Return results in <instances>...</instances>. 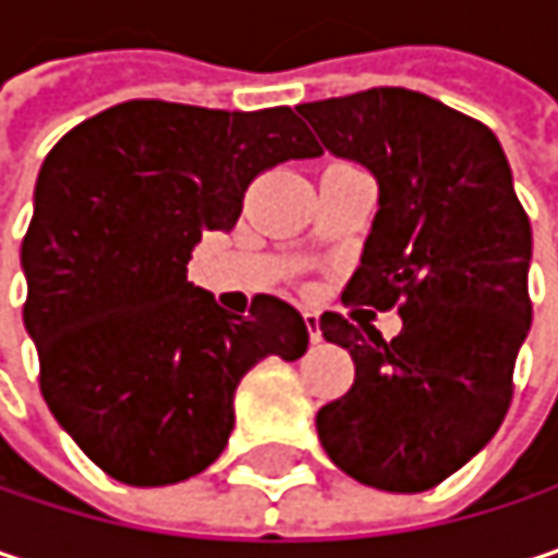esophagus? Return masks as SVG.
I'll return each instance as SVG.
<instances>
[{
	"mask_svg": "<svg viewBox=\"0 0 558 558\" xmlns=\"http://www.w3.org/2000/svg\"><path fill=\"white\" fill-rule=\"evenodd\" d=\"M303 323H306V331L313 341L323 338V329H319V310H303Z\"/></svg>",
	"mask_w": 558,
	"mask_h": 558,
	"instance_id": "1",
	"label": "esophagus"
}]
</instances>
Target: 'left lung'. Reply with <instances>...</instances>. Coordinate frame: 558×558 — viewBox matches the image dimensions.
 I'll list each match as a JSON object with an SVG mask.
<instances>
[{
	"label": "left lung",
	"instance_id": "left-lung-1",
	"mask_svg": "<svg viewBox=\"0 0 558 558\" xmlns=\"http://www.w3.org/2000/svg\"><path fill=\"white\" fill-rule=\"evenodd\" d=\"M296 111L326 149L380 184L341 303L402 316L392 341L371 319H319L354 361L351 389L316 415L319 440L351 480L425 492L473 460L508 415L531 329V220L495 133L437 98L383 85Z\"/></svg>",
	"mask_w": 558,
	"mask_h": 558
}]
</instances>
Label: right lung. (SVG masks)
Masks as SVG:
<instances>
[{
  "instance_id": "add662e5",
  "label": "right lung",
  "mask_w": 558,
  "mask_h": 558,
  "mask_svg": "<svg viewBox=\"0 0 558 558\" xmlns=\"http://www.w3.org/2000/svg\"><path fill=\"white\" fill-rule=\"evenodd\" d=\"M287 108L214 111L133 98L73 128L44 159L22 242L25 329L40 392L111 480L172 485L227 447L239 380L296 361L303 316L258 293L229 316L187 283L210 229L235 227L262 172L319 156Z\"/></svg>"
}]
</instances>
